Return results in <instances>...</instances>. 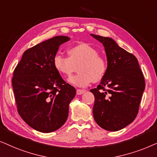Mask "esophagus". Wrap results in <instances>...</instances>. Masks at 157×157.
<instances>
[{
  "label": "esophagus",
  "mask_w": 157,
  "mask_h": 157,
  "mask_svg": "<svg viewBox=\"0 0 157 157\" xmlns=\"http://www.w3.org/2000/svg\"><path fill=\"white\" fill-rule=\"evenodd\" d=\"M85 92V90H81V89H77V95H82Z\"/></svg>",
  "instance_id": "1"
}]
</instances>
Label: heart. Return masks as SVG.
Masks as SVG:
<instances>
[{
	"instance_id": "obj_1",
	"label": "heart",
	"mask_w": 157,
	"mask_h": 157,
	"mask_svg": "<svg viewBox=\"0 0 157 157\" xmlns=\"http://www.w3.org/2000/svg\"><path fill=\"white\" fill-rule=\"evenodd\" d=\"M67 54L68 58L56 55L53 64L59 74L67 77L76 72L78 67L80 73L69 80L72 85L86 87L92 81L100 82L105 76L107 63L105 58L99 55L95 48L86 44H80L69 49Z\"/></svg>"
}]
</instances>
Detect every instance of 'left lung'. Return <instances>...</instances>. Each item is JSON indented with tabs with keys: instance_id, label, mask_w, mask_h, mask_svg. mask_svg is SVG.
Returning <instances> with one entry per match:
<instances>
[{
	"instance_id": "8db88e82",
	"label": "left lung",
	"mask_w": 157,
	"mask_h": 157,
	"mask_svg": "<svg viewBox=\"0 0 157 157\" xmlns=\"http://www.w3.org/2000/svg\"><path fill=\"white\" fill-rule=\"evenodd\" d=\"M91 36L103 44L107 57L105 76L90 92L95 96L93 117L105 130L116 131L132 123L139 113L145 80L136 57L109 37Z\"/></svg>"
}]
</instances>
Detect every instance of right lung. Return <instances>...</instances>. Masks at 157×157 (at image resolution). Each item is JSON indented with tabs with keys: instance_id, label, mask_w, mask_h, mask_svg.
Masks as SVG:
<instances>
[{
	"instance_id": "obj_1",
	"label": "right lung",
	"mask_w": 157,
	"mask_h": 157,
	"mask_svg": "<svg viewBox=\"0 0 157 157\" xmlns=\"http://www.w3.org/2000/svg\"><path fill=\"white\" fill-rule=\"evenodd\" d=\"M57 36L24 52L12 78L18 114L35 130L50 133L66 122L76 90L54 68L59 46L70 40Z\"/></svg>"
}]
</instances>
